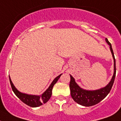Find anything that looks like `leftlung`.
I'll return each instance as SVG.
<instances>
[{
  "instance_id": "8db88e82",
  "label": "left lung",
  "mask_w": 121,
  "mask_h": 121,
  "mask_svg": "<svg viewBox=\"0 0 121 121\" xmlns=\"http://www.w3.org/2000/svg\"><path fill=\"white\" fill-rule=\"evenodd\" d=\"M106 41L108 45L110 46V49L112 54L113 58L114 60V73L111 81L105 87L100 88L99 90H85L81 88L76 83L72 75L70 76V82L69 86L70 89V94L72 99L75 102L83 106H92L94 105L99 103V102L103 100L110 92L112 87L115 81V76H116V63L115 58L114 56L113 51L112 48L111 43L109 42L108 39L106 38Z\"/></svg>"
}]
</instances>
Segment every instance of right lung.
<instances>
[{
	"mask_svg": "<svg viewBox=\"0 0 121 121\" xmlns=\"http://www.w3.org/2000/svg\"><path fill=\"white\" fill-rule=\"evenodd\" d=\"M62 74H60L59 76L55 78L52 81L48 88L43 93L40 95H30L27 94L22 93V92H20L13 85V83L11 81V78L9 77V81L10 83H11V87H12V91L15 93V94L24 103L26 104L27 105L29 106L32 108H36V107L40 106L41 105H42L43 103H46L49 99L51 97L52 95V90L53 88L54 85L56 83V82L58 81V79L60 78L61 75Z\"/></svg>",
	"mask_w": 121,
	"mask_h": 121,
	"instance_id": "add662e5",
	"label": "right lung"
}]
</instances>
